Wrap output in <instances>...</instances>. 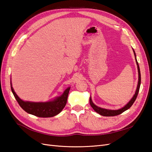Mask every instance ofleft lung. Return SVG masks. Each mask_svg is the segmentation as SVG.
<instances>
[{
  "label": "left lung",
  "mask_w": 152,
  "mask_h": 152,
  "mask_svg": "<svg viewBox=\"0 0 152 152\" xmlns=\"http://www.w3.org/2000/svg\"><path fill=\"white\" fill-rule=\"evenodd\" d=\"M133 51H134V55H135V61H136V64L137 65V69H138V73H139V80H138V84H137V89L135 91V93L133 96L132 98L130 99L126 104L124 106H123V108H121L119 110H108V109H104V108H102L101 107H99L97 106H96L94 103L91 100V98L90 97V105L92 107L96 112L98 113L99 114L101 115L102 116H105V117H111V116H115V115H120L122 113H123L124 112H125L126 110H128L130 107L134 104L135 99L137 97V95L139 93V88H140V81H141V78H140V68H139V66L137 62V58H136V55H135V52L134 50L133 49Z\"/></svg>",
  "instance_id": "1"
}]
</instances>
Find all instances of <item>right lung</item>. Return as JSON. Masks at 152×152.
I'll list each match as a JSON object with an SVG mask.
<instances>
[{"label": "right lung", "mask_w": 152, "mask_h": 152, "mask_svg": "<svg viewBox=\"0 0 152 152\" xmlns=\"http://www.w3.org/2000/svg\"><path fill=\"white\" fill-rule=\"evenodd\" d=\"M11 89L15 98L18 104L25 112L39 117H51L57 115L65 107L67 102L68 96L70 88L66 89L61 96L48 102H30L24 101L15 92L12 87V81H10Z\"/></svg>", "instance_id": "add662e5"}]
</instances>
